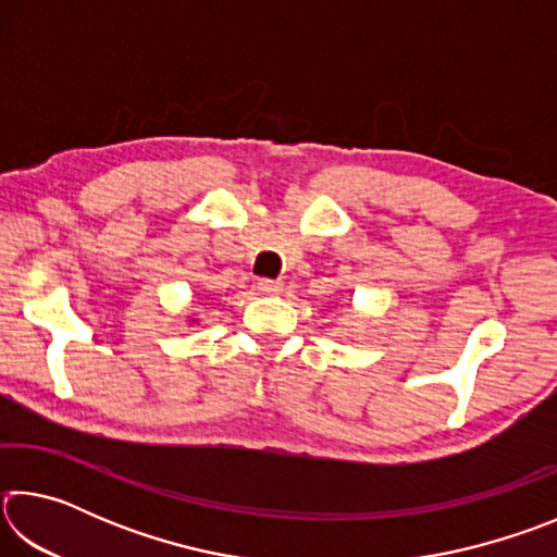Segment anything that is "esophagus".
<instances>
[{
	"mask_svg": "<svg viewBox=\"0 0 557 557\" xmlns=\"http://www.w3.org/2000/svg\"><path fill=\"white\" fill-rule=\"evenodd\" d=\"M258 289L262 295H280L282 292V282L280 280H258Z\"/></svg>",
	"mask_w": 557,
	"mask_h": 557,
	"instance_id": "34e87169",
	"label": "esophagus"
}]
</instances>
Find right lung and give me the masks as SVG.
<instances>
[{"label":"right lung","mask_w":557,"mask_h":557,"mask_svg":"<svg viewBox=\"0 0 557 557\" xmlns=\"http://www.w3.org/2000/svg\"><path fill=\"white\" fill-rule=\"evenodd\" d=\"M191 322H196V319H191Z\"/></svg>","instance_id":"obj_1"}]
</instances>
